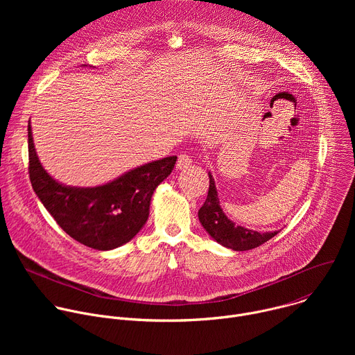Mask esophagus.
<instances>
[{"instance_id":"esophagus-1","label":"esophagus","mask_w":355,"mask_h":355,"mask_svg":"<svg viewBox=\"0 0 355 355\" xmlns=\"http://www.w3.org/2000/svg\"><path fill=\"white\" fill-rule=\"evenodd\" d=\"M191 164H192V159H191V156L188 153H181L178 156V162H177V168L178 170H185Z\"/></svg>"}]
</instances>
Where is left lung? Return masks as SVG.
Listing matches in <instances>:
<instances>
[{"instance_id":"obj_1","label":"left lung","mask_w":355,"mask_h":355,"mask_svg":"<svg viewBox=\"0 0 355 355\" xmlns=\"http://www.w3.org/2000/svg\"><path fill=\"white\" fill-rule=\"evenodd\" d=\"M204 229L222 245L234 251L256 248L272 239L278 232L260 233L241 226H236L222 211L214 177L209 174V191L207 200L198 212Z\"/></svg>"}]
</instances>
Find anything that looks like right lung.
<instances>
[{
	"mask_svg": "<svg viewBox=\"0 0 355 355\" xmlns=\"http://www.w3.org/2000/svg\"><path fill=\"white\" fill-rule=\"evenodd\" d=\"M29 178L33 191L58 225L78 243L112 250L132 240L148 218L155 189L173 171L177 156L140 166L101 187L59 184L42 167L28 125Z\"/></svg>",
	"mask_w": 355,
	"mask_h": 355,
	"instance_id": "1",
	"label": "right lung"
}]
</instances>
